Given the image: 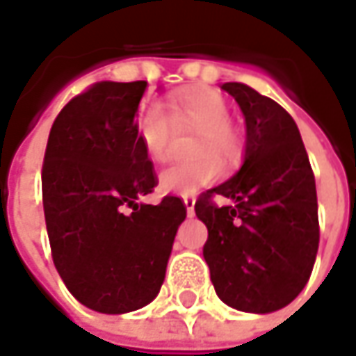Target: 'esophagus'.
<instances>
[{
  "mask_svg": "<svg viewBox=\"0 0 356 356\" xmlns=\"http://www.w3.org/2000/svg\"><path fill=\"white\" fill-rule=\"evenodd\" d=\"M182 200H184L186 210H188V216H192V213H194V204H196V196H190V194H186V196H182Z\"/></svg>",
  "mask_w": 356,
  "mask_h": 356,
  "instance_id": "obj_1",
  "label": "esophagus"
}]
</instances>
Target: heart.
<instances>
[{"instance_id": "obj_1", "label": "heart", "mask_w": 356, "mask_h": 356, "mask_svg": "<svg viewBox=\"0 0 356 356\" xmlns=\"http://www.w3.org/2000/svg\"><path fill=\"white\" fill-rule=\"evenodd\" d=\"M178 134L196 132L190 152L200 156L178 162L160 174V184L168 192L194 194L220 178V162H236L243 152V138L229 120V104L216 90H180L166 101V113L156 106H144L138 115V134L148 156L166 162L174 154Z\"/></svg>"}]
</instances>
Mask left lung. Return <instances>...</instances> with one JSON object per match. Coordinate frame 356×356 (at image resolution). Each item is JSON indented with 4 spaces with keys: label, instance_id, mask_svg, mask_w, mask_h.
Returning <instances> with one entry per match:
<instances>
[{
    "label": "left lung",
    "instance_id": "left-lung-1",
    "mask_svg": "<svg viewBox=\"0 0 356 356\" xmlns=\"http://www.w3.org/2000/svg\"><path fill=\"white\" fill-rule=\"evenodd\" d=\"M245 117L241 170L196 200L208 227L204 259L218 297L248 313H271L305 287L319 248L315 176L299 129L273 99L226 83ZM213 195L236 200L218 207Z\"/></svg>",
    "mask_w": 356,
    "mask_h": 356
}]
</instances>
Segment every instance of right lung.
I'll return each mask as SVG.
<instances>
[{
    "label": "right lung",
    "mask_w": 356,
    "mask_h": 356,
    "mask_svg": "<svg viewBox=\"0 0 356 356\" xmlns=\"http://www.w3.org/2000/svg\"><path fill=\"white\" fill-rule=\"evenodd\" d=\"M146 81H101L73 97L49 132L41 188L53 264L76 301L118 315L160 291L186 204L136 200L158 186L136 111Z\"/></svg>",
    "instance_id": "right-lung-1"
}]
</instances>
